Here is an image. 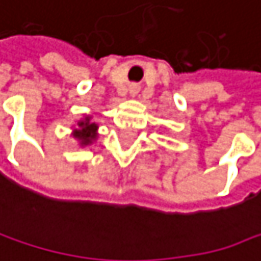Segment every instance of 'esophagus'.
<instances>
[{"label":"esophagus","instance_id":"obj_1","mask_svg":"<svg viewBox=\"0 0 261 261\" xmlns=\"http://www.w3.org/2000/svg\"><path fill=\"white\" fill-rule=\"evenodd\" d=\"M138 93H139V85L138 84H132V85H129V94L136 96Z\"/></svg>","mask_w":261,"mask_h":261}]
</instances>
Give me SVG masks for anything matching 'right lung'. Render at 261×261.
Segmentation results:
<instances>
[{
    "instance_id": "add662e5",
    "label": "right lung",
    "mask_w": 261,
    "mask_h": 261,
    "mask_svg": "<svg viewBox=\"0 0 261 261\" xmlns=\"http://www.w3.org/2000/svg\"><path fill=\"white\" fill-rule=\"evenodd\" d=\"M97 128L99 125L91 120V116H84L77 120L76 126H73L71 136L77 141L79 147H88L97 139Z\"/></svg>"
}]
</instances>
